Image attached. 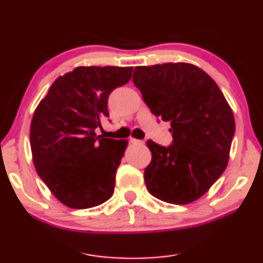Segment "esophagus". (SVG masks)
I'll return each mask as SVG.
<instances>
[{"label": "esophagus", "mask_w": 263, "mask_h": 263, "mask_svg": "<svg viewBox=\"0 0 263 263\" xmlns=\"http://www.w3.org/2000/svg\"><path fill=\"white\" fill-rule=\"evenodd\" d=\"M130 143H131V144H135V145H138V144H143L144 142H143V140H139V139L131 138V139H130Z\"/></svg>", "instance_id": "1"}]
</instances>
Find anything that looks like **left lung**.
<instances>
[{"mask_svg":"<svg viewBox=\"0 0 263 263\" xmlns=\"http://www.w3.org/2000/svg\"><path fill=\"white\" fill-rule=\"evenodd\" d=\"M133 83L151 113L170 121L168 147L147 140V191L162 201L186 205L202 197L228 165L235 135L231 107L217 83L190 63L137 66Z\"/></svg>","mask_w":263,"mask_h":263,"instance_id":"left-lung-1","label":"left lung"}]
</instances>
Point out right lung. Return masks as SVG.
Segmentation results:
<instances>
[{
    "label": "right lung",
    "mask_w": 263,
    "mask_h": 263,
    "mask_svg": "<svg viewBox=\"0 0 263 263\" xmlns=\"http://www.w3.org/2000/svg\"><path fill=\"white\" fill-rule=\"evenodd\" d=\"M132 66H79L52 83L33 114V163L54 197L70 209H90L113 195L127 140L102 138L95 128L109 117L112 90L126 84Z\"/></svg>",
    "instance_id": "obj_1"
}]
</instances>
